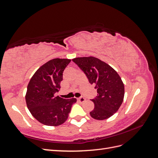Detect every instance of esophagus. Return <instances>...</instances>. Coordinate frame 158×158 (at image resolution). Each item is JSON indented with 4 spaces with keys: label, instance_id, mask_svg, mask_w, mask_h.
<instances>
[{
    "label": "esophagus",
    "instance_id": "34e87169",
    "mask_svg": "<svg viewBox=\"0 0 158 158\" xmlns=\"http://www.w3.org/2000/svg\"><path fill=\"white\" fill-rule=\"evenodd\" d=\"M78 101H79L80 102L83 103L84 102H85V98H83V97H81V98H79L78 99Z\"/></svg>",
    "mask_w": 158,
    "mask_h": 158
}]
</instances>
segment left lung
<instances>
[{"instance_id":"8db88e82","label":"left lung","mask_w":158,"mask_h":158,"mask_svg":"<svg viewBox=\"0 0 158 158\" xmlns=\"http://www.w3.org/2000/svg\"><path fill=\"white\" fill-rule=\"evenodd\" d=\"M73 61L78 66L91 84L95 85L98 95L92 101L94 109L89 113L97 120H104L115 113L123 102L125 86L111 66L94 56L78 57Z\"/></svg>"}]
</instances>
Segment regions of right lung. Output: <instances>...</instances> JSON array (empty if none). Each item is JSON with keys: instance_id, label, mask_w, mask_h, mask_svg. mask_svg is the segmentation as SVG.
Instances as JSON below:
<instances>
[{"instance_id": "1", "label": "right lung", "mask_w": 158, "mask_h": 158, "mask_svg": "<svg viewBox=\"0 0 158 158\" xmlns=\"http://www.w3.org/2000/svg\"><path fill=\"white\" fill-rule=\"evenodd\" d=\"M70 59H54L38 69L27 85V107L33 117L47 126H59L68 118L76 98L55 96L60 88L63 73Z\"/></svg>"}]
</instances>
